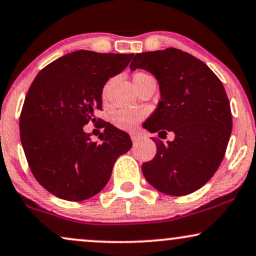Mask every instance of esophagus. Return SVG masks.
I'll return each mask as SVG.
<instances>
[{
  "label": "esophagus",
  "mask_w": 256,
  "mask_h": 256,
  "mask_svg": "<svg viewBox=\"0 0 256 256\" xmlns=\"http://www.w3.org/2000/svg\"><path fill=\"white\" fill-rule=\"evenodd\" d=\"M131 140L134 143H136V142L140 140V134H131Z\"/></svg>",
  "instance_id": "1"
}]
</instances>
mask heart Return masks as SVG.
Listing matches in <instances>:
<instances>
[{
  "label": "heart",
  "mask_w": 256,
  "mask_h": 256,
  "mask_svg": "<svg viewBox=\"0 0 256 256\" xmlns=\"http://www.w3.org/2000/svg\"><path fill=\"white\" fill-rule=\"evenodd\" d=\"M146 78H150V76L144 72H137L136 75L134 76V82L140 81V80H144ZM107 87H108V86H106V87L104 88V95L106 94ZM144 116H146V113L142 112V110H119L112 114V122L113 125L116 126L118 128L131 131L140 124V122L144 118Z\"/></svg>",
  "instance_id": "b5f03b06"
}]
</instances>
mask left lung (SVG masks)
<instances>
[{
  "mask_svg": "<svg viewBox=\"0 0 256 256\" xmlns=\"http://www.w3.org/2000/svg\"><path fill=\"white\" fill-rule=\"evenodd\" d=\"M130 69L152 74L160 86L158 108L143 128L173 132L174 140L156 143L155 158L143 163L146 181L169 196H186L202 187L222 163L232 130L226 89L214 72L178 48L134 54Z\"/></svg>",
  "mask_w": 256,
  "mask_h": 256,
  "instance_id": "obj_1",
  "label": "left lung"
}]
</instances>
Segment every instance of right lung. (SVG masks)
Instances as JSON below:
<instances>
[{
	"label": "right lung",
	"mask_w": 256,
	"mask_h": 256,
	"mask_svg": "<svg viewBox=\"0 0 256 256\" xmlns=\"http://www.w3.org/2000/svg\"><path fill=\"white\" fill-rule=\"evenodd\" d=\"M134 54L78 50L45 66L28 89L20 116V140L36 181L58 198L82 202L108 182L113 166L131 149L125 131L104 122L101 140L83 126L95 122L102 89Z\"/></svg>",
	"instance_id": "obj_1"
}]
</instances>
